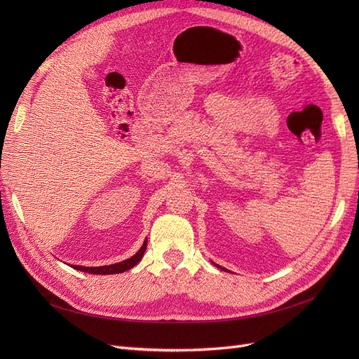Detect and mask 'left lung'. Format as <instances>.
<instances>
[{
    "label": "left lung",
    "mask_w": 359,
    "mask_h": 359,
    "mask_svg": "<svg viewBox=\"0 0 359 359\" xmlns=\"http://www.w3.org/2000/svg\"><path fill=\"white\" fill-rule=\"evenodd\" d=\"M220 268H222V266H220Z\"/></svg>",
    "instance_id": "8db88e82"
}]
</instances>
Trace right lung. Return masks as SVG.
I'll return each instance as SVG.
<instances>
[{"mask_svg": "<svg viewBox=\"0 0 359 359\" xmlns=\"http://www.w3.org/2000/svg\"><path fill=\"white\" fill-rule=\"evenodd\" d=\"M147 250V241L144 243V245L140 247L139 252L132 256L130 259L123 260V262L119 264H114V265H106V266H79V265H72L74 269H79V271H85V273H90V274H119V273H124V271L133 268L136 264L140 262V259H142L144 253Z\"/></svg>", "mask_w": 359, "mask_h": 359, "instance_id": "add662e5", "label": "right lung"}]
</instances>
